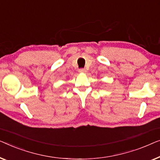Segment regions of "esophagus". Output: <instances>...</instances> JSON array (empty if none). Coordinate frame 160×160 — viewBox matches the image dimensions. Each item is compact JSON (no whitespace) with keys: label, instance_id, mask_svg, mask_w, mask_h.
<instances>
[{"label":"esophagus","instance_id":"esophagus-1","mask_svg":"<svg viewBox=\"0 0 160 160\" xmlns=\"http://www.w3.org/2000/svg\"><path fill=\"white\" fill-rule=\"evenodd\" d=\"M79 72H80V73H85V72H86V69H79Z\"/></svg>","mask_w":160,"mask_h":160}]
</instances>
